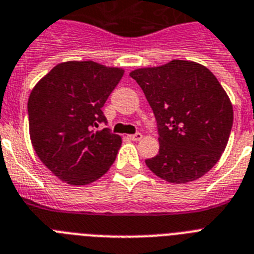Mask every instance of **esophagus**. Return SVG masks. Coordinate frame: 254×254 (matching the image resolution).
I'll return each mask as SVG.
<instances>
[{
	"label": "esophagus",
	"mask_w": 254,
	"mask_h": 254,
	"mask_svg": "<svg viewBox=\"0 0 254 254\" xmlns=\"http://www.w3.org/2000/svg\"><path fill=\"white\" fill-rule=\"evenodd\" d=\"M127 137H129V139H131V141H139V139H142V134L141 133L130 134V135H127Z\"/></svg>",
	"instance_id": "1"
}]
</instances>
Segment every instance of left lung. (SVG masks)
<instances>
[{
    "label": "left lung",
    "mask_w": 254,
    "mask_h": 254,
    "mask_svg": "<svg viewBox=\"0 0 254 254\" xmlns=\"http://www.w3.org/2000/svg\"><path fill=\"white\" fill-rule=\"evenodd\" d=\"M155 115L159 152L146 159L158 177L174 184L197 180L227 146L234 109L207 67L184 60L131 71Z\"/></svg>",
    "instance_id": "8db88e82"
}]
</instances>
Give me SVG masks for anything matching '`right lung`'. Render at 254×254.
I'll use <instances>...</instances> for the list:
<instances>
[{
	"instance_id": "add662e5",
	"label": "right lung",
	"mask_w": 254,
	"mask_h": 254,
	"mask_svg": "<svg viewBox=\"0 0 254 254\" xmlns=\"http://www.w3.org/2000/svg\"><path fill=\"white\" fill-rule=\"evenodd\" d=\"M124 75L120 67L94 61L59 64L28 98L30 137L35 152L60 180L86 185L109 170L121 137L108 127L102 108Z\"/></svg>"
}]
</instances>
